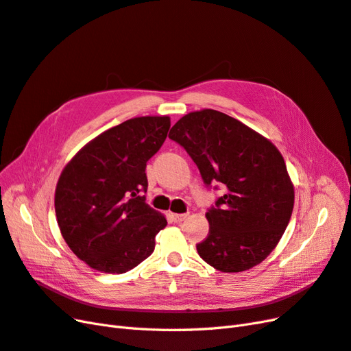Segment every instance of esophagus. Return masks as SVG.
Here are the masks:
<instances>
[{
  "instance_id": "1",
  "label": "esophagus",
  "mask_w": 351,
  "mask_h": 351,
  "mask_svg": "<svg viewBox=\"0 0 351 351\" xmlns=\"http://www.w3.org/2000/svg\"><path fill=\"white\" fill-rule=\"evenodd\" d=\"M187 217H189V214H169V218H171V221L176 222V224H180V222H183Z\"/></svg>"
}]
</instances>
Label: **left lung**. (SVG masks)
Returning <instances> with one entry per match:
<instances>
[{
    "label": "left lung",
    "mask_w": 351,
    "mask_h": 351,
    "mask_svg": "<svg viewBox=\"0 0 351 351\" xmlns=\"http://www.w3.org/2000/svg\"><path fill=\"white\" fill-rule=\"evenodd\" d=\"M169 139L184 147L206 186L224 187L206 212L209 234L196 246L199 256L221 272L256 267L278 244L294 206V187L280 151L215 110L182 117Z\"/></svg>",
    "instance_id": "left-lung-1"
}]
</instances>
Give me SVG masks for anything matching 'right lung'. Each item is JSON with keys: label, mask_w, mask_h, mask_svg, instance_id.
<instances>
[{"label": "right lung", "mask_w": 351, "mask_h": 351, "mask_svg": "<svg viewBox=\"0 0 351 351\" xmlns=\"http://www.w3.org/2000/svg\"><path fill=\"white\" fill-rule=\"evenodd\" d=\"M169 117H136L101 133L58 178L56 215L62 239L90 268L123 274L155 249L167 219L146 204V162L162 146Z\"/></svg>", "instance_id": "right-lung-1"}]
</instances>
